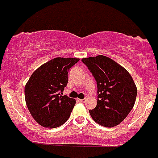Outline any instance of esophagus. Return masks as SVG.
<instances>
[{"mask_svg": "<svg viewBox=\"0 0 158 158\" xmlns=\"http://www.w3.org/2000/svg\"><path fill=\"white\" fill-rule=\"evenodd\" d=\"M79 102H85V101H86V99H85V98H84V99H79Z\"/></svg>", "mask_w": 158, "mask_h": 158, "instance_id": "1", "label": "esophagus"}]
</instances>
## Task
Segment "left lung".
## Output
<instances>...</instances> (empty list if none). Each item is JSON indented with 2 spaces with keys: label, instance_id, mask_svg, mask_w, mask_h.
Listing matches in <instances>:
<instances>
[{
  "label": "left lung",
  "instance_id": "1",
  "mask_svg": "<svg viewBox=\"0 0 158 158\" xmlns=\"http://www.w3.org/2000/svg\"><path fill=\"white\" fill-rule=\"evenodd\" d=\"M97 84V105L89 110L98 124L113 127L121 123L134 107L137 89L131 74L104 56L84 58Z\"/></svg>",
  "mask_w": 158,
  "mask_h": 158
}]
</instances>
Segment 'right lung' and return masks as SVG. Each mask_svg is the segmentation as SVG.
Segmentation results:
<instances>
[{
  "mask_svg": "<svg viewBox=\"0 0 158 158\" xmlns=\"http://www.w3.org/2000/svg\"><path fill=\"white\" fill-rule=\"evenodd\" d=\"M79 61L76 58H55L37 69L26 83V105L41 126L56 128L69 118L76 100L61 94L68 83L69 70Z\"/></svg>",
  "mask_w": 158,
  "mask_h": 158,
  "instance_id": "add662e5",
  "label": "right lung"
}]
</instances>
